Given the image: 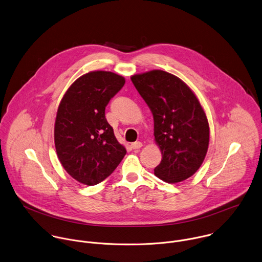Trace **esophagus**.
Wrapping results in <instances>:
<instances>
[{
  "label": "esophagus",
  "mask_w": 262,
  "mask_h": 262,
  "mask_svg": "<svg viewBox=\"0 0 262 262\" xmlns=\"http://www.w3.org/2000/svg\"><path fill=\"white\" fill-rule=\"evenodd\" d=\"M130 146H132V148H133L134 150H137V149H140V148H142L143 144H142L141 142H135V143H133Z\"/></svg>",
  "instance_id": "esophagus-1"
}]
</instances>
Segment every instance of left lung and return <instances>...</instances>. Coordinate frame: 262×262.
I'll return each instance as SVG.
<instances>
[{
	"mask_svg": "<svg viewBox=\"0 0 262 262\" xmlns=\"http://www.w3.org/2000/svg\"><path fill=\"white\" fill-rule=\"evenodd\" d=\"M130 79L153 114L162 154L155 176L169 184L189 179L200 168L209 145V124L198 98L181 78L163 70Z\"/></svg>",
	"mask_w": 262,
	"mask_h": 262,
	"instance_id": "obj_1",
	"label": "left lung"
}]
</instances>
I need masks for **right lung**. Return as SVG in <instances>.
Masks as SVG:
<instances>
[{
    "label": "right lung",
    "instance_id": "1",
    "mask_svg": "<svg viewBox=\"0 0 262 262\" xmlns=\"http://www.w3.org/2000/svg\"><path fill=\"white\" fill-rule=\"evenodd\" d=\"M123 76L91 71L64 94L57 111L54 141L64 169L77 182L94 186L108 178L126 154L105 117V108L124 85Z\"/></svg>",
    "mask_w": 262,
    "mask_h": 262
}]
</instances>
